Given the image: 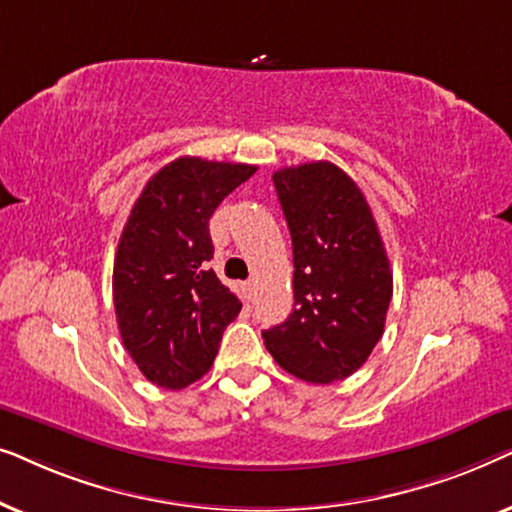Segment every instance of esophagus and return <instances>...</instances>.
Wrapping results in <instances>:
<instances>
[{
  "label": "esophagus",
  "instance_id": "esophagus-1",
  "mask_svg": "<svg viewBox=\"0 0 512 512\" xmlns=\"http://www.w3.org/2000/svg\"><path fill=\"white\" fill-rule=\"evenodd\" d=\"M244 293H247L249 300H254V296H256V282H254V279L244 282Z\"/></svg>",
  "mask_w": 512,
  "mask_h": 512
}]
</instances>
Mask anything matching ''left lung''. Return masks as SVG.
I'll list each match as a JSON object with an SVG mask.
<instances>
[{"instance_id": "obj_1", "label": "left lung", "mask_w": 512, "mask_h": 512, "mask_svg": "<svg viewBox=\"0 0 512 512\" xmlns=\"http://www.w3.org/2000/svg\"><path fill=\"white\" fill-rule=\"evenodd\" d=\"M293 244V312L263 331L268 352L312 384L345 380L380 342L394 291L361 188L328 160L272 174Z\"/></svg>"}]
</instances>
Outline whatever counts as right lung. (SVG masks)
I'll use <instances>...</instances> for the list:
<instances>
[{
	"instance_id": "1",
	"label": "right lung",
	"mask_w": 512,
	"mask_h": 512,
	"mask_svg": "<svg viewBox=\"0 0 512 512\" xmlns=\"http://www.w3.org/2000/svg\"><path fill=\"white\" fill-rule=\"evenodd\" d=\"M254 165L181 156L146 181L114 261L123 345L146 380L184 389L212 368L223 331L242 310L207 263L209 219Z\"/></svg>"
}]
</instances>
